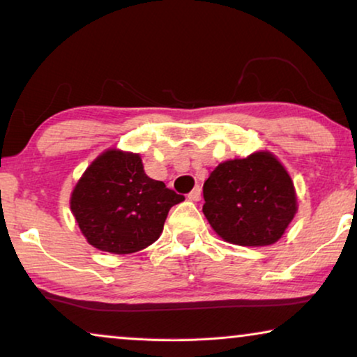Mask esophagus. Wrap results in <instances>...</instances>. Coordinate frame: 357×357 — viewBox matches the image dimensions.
I'll return each mask as SVG.
<instances>
[{
  "label": "esophagus",
  "mask_w": 357,
  "mask_h": 357,
  "mask_svg": "<svg viewBox=\"0 0 357 357\" xmlns=\"http://www.w3.org/2000/svg\"><path fill=\"white\" fill-rule=\"evenodd\" d=\"M188 198L192 199V202H199V199H202V188L195 187L192 192L188 193Z\"/></svg>",
  "instance_id": "obj_1"
}]
</instances>
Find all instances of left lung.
<instances>
[{"instance_id": "8db88e82", "label": "left lung", "mask_w": 357, "mask_h": 357, "mask_svg": "<svg viewBox=\"0 0 357 357\" xmlns=\"http://www.w3.org/2000/svg\"><path fill=\"white\" fill-rule=\"evenodd\" d=\"M203 198L218 236L243 247L275 243L297 211L294 183L270 153L219 164L203 185Z\"/></svg>"}]
</instances>
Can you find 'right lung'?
<instances>
[{
  "mask_svg": "<svg viewBox=\"0 0 357 357\" xmlns=\"http://www.w3.org/2000/svg\"><path fill=\"white\" fill-rule=\"evenodd\" d=\"M183 195L144 174L138 154L107 151L71 195V211L87 242L102 252L133 253L155 242L169 209Z\"/></svg>",
  "mask_w": 357,
  "mask_h": 357,
  "instance_id": "right-lung-1",
  "label": "right lung"
}]
</instances>
